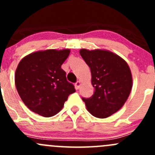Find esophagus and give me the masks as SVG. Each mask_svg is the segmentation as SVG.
<instances>
[{
	"mask_svg": "<svg viewBox=\"0 0 155 155\" xmlns=\"http://www.w3.org/2000/svg\"><path fill=\"white\" fill-rule=\"evenodd\" d=\"M80 85H81L80 81H77V82H76V84H75V86H76V89H79V87H80Z\"/></svg>",
	"mask_w": 155,
	"mask_h": 155,
	"instance_id": "1",
	"label": "esophagus"
}]
</instances>
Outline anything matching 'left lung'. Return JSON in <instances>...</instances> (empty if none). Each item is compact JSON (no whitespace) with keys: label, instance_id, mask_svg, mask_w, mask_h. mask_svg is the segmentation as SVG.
Wrapping results in <instances>:
<instances>
[{"label":"left lung","instance_id":"left-lung-1","mask_svg":"<svg viewBox=\"0 0 155 155\" xmlns=\"http://www.w3.org/2000/svg\"><path fill=\"white\" fill-rule=\"evenodd\" d=\"M80 55L91 73L94 94L82 97L87 109L94 116L105 118L125 104L132 88V75L127 62L107 50L89 51L82 48Z\"/></svg>","mask_w":155,"mask_h":155}]
</instances>
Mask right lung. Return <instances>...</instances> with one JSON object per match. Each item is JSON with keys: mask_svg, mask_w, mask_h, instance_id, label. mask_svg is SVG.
<instances>
[{"mask_svg": "<svg viewBox=\"0 0 155 155\" xmlns=\"http://www.w3.org/2000/svg\"><path fill=\"white\" fill-rule=\"evenodd\" d=\"M70 52V49L39 51L19 62L15 73V87L30 110L43 117L53 116L76 91L61 69Z\"/></svg>", "mask_w": 155, "mask_h": 155, "instance_id": "1", "label": "right lung"}]
</instances>
